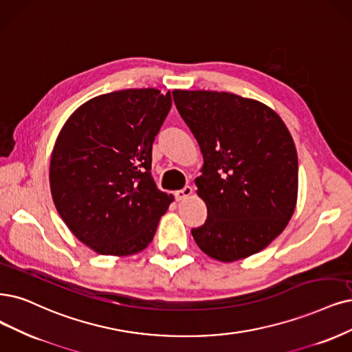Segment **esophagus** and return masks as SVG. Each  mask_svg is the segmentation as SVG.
<instances>
[{
	"label": "esophagus",
	"mask_w": 352,
	"mask_h": 352,
	"mask_svg": "<svg viewBox=\"0 0 352 352\" xmlns=\"http://www.w3.org/2000/svg\"><path fill=\"white\" fill-rule=\"evenodd\" d=\"M191 194H192V187H191V186H186L183 190L175 191V199H177L178 201H183V200L188 199V197L191 196Z\"/></svg>",
	"instance_id": "1"
}]
</instances>
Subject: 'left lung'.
Here are the masks:
<instances>
[{
	"instance_id": "left-lung-1",
	"label": "left lung",
	"mask_w": 352,
	"mask_h": 352,
	"mask_svg": "<svg viewBox=\"0 0 352 352\" xmlns=\"http://www.w3.org/2000/svg\"><path fill=\"white\" fill-rule=\"evenodd\" d=\"M197 139L207 204L203 226L191 229L199 248L223 263L263 251L287 226L297 200L298 162L293 138L265 104L217 91H173Z\"/></svg>"
}]
</instances>
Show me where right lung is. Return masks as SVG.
Wrapping results in <instances>:
<instances>
[{
    "label": "right lung",
    "instance_id": "obj_1",
    "mask_svg": "<svg viewBox=\"0 0 352 352\" xmlns=\"http://www.w3.org/2000/svg\"><path fill=\"white\" fill-rule=\"evenodd\" d=\"M171 106L169 91H114L82 104L60 130L52 197L74 235L101 255L145 250L174 200L151 175L152 143Z\"/></svg>",
    "mask_w": 352,
    "mask_h": 352
}]
</instances>
